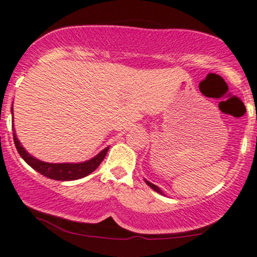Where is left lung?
<instances>
[{"label": "left lung", "instance_id": "left-lung-1", "mask_svg": "<svg viewBox=\"0 0 257 257\" xmlns=\"http://www.w3.org/2000/svg\"><path fill=\"white\" fill-rule=\"evenodd\" d=\"M146 184H147V185H149V186H150V187H151V188H152V190H155V191H156V192H158V193L163 194V192H162V191H161V188H159V187H157V186H156V185H153V184H151V182H149V181H146Z\"/></svg>", "mask_w": 257, "mask_h": 257}]
</instances>
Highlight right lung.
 Segmentation results:
<instances>
[{
  "mask_svg": "<svg viewBox=\"0 0 257 257\" xmlns=\"http://www.w3.org/2000/svg\"><path fill=\"white\" fill-rule=\"evenodd\" d=\"M12 112H13V108H12ZM13 139H14V144H16L18 152H19V155L22 156V158L24 159L29 166L34 168L36 172L42 174L44 176H47V178L53 179V180H59V181H71V180H77L89 175V174L93 173L94 170L100 166V163L104 161L106 153L108 151V147H106V149L102 150L98 156L91 158L90 161L83 162V163L53 164V163H46V162L38 161V159L32 157L31 155H29V153L25 151L24 147L20 145L19 140H18L16 135V132L13 133Z\"/></svg>",
  "mask_w": 257,
  "mask_h": 257,
  "instance_id": "add662e5",
  "label": "right lung"
}]
</instances>
